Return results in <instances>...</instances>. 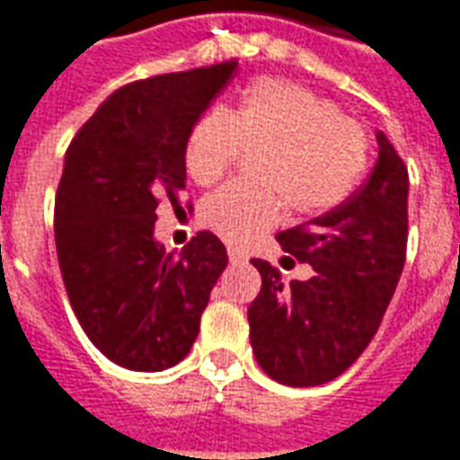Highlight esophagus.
I'll use <instances>...</instances> for the list:
<instances>
[{"label": "esophagus", "instance_id": "obj_1", "mask_svg": "<svg viewBox=\"0 0 460 460\" xmlns=\"http://www.w3.org/2000/svg\"><path fill=\"white\" fill-rule=\"evenodd\" d=\"M227 260H230V264H244L250 257H247L240 247H233V244H230V247H227Z\"/></svg>", "mask_w": 460, "mask_h": 460}]
</instances>
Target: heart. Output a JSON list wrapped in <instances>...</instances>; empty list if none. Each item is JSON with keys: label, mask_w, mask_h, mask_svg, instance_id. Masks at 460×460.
Segmentation results:
<instances>
[{"label": "heart", "mask_w": 460, "mask_h": 460, "mask_svg": "<svg viewBox=\"0 0 460 460\" xmlns=\"http://www.w3.org/2000/svg\"><path fill=\"white\" fill-rule=\"evenodd\" d=\"M252 149L257 183L234 181L200 203V223L227 243L244 244L284 216L336 208L363 176L370 139L360 122L314 90L262 78L244 90L240 107L208 110L186 139V171L200 186L226 176L234 159Z\"/></svg>", "instance_id": "b5f03b06"}]
</instances>
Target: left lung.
Returning a JSON list of instances; mask_svg holds the SVG:
<instances>
[{
  "label": "left lung",
  "mask_w": 460,
  "mask_h": 460,
  "mask_svg": "<svg viewBox=\"0 0 460 460\" xmlns=\"http://www.w3.org/2000/svg\"><path fill=\"white\" fill-rule=\"evenodd\" d=\"M353 196L326 216L277 234L284 252L314 267L308 281L281 284L252 260L262 289L247 308L257 363L271 380L314 387L336 380L377 333L407 260L409 173L390 139ZM291 260V257H284Z\"/></svg>",
  "instance_id": "left-lung-1"
}]
</instances>
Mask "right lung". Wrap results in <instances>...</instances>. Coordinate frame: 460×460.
<instances>
[{
	"label": "right lung",
	"instance_id": "add662e5",
	"mask_svg": "<svg viewBox=\"0 0 460 460\" xmlns=\"http://www.w3.org/2000/svg\"><path fill=\"white\" fill-rule=\"evenodd\" d=\"M237 60L129 83L83 124L56 193V250L70 306L102 355L127 370L181 363L200 331L226 244L198 233L173 257L154 240L159 203L186 189L190 127Z\"/></svg>",
	"mask_w": 460,
	"mask_h": 460
}]
</instances>
